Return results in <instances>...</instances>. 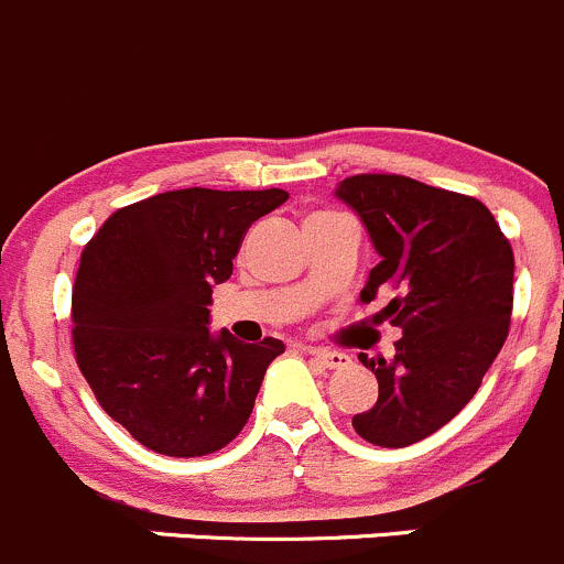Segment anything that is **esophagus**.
Wrapping results in <instances>:
<instances>
[{
	"label": "esophagus",
	"mask_w": 564,
	"mask_h": 564,
	"mask_svg": "<svg viewBox=\"0 0 564 564\" xmlns=\"http://www.w3.org/2000/svg\"><path fill=\"white\" fill-rule=\"evenodd\" d=\"M308 352L314 355V358L319 360L322 366H327V369H341V366H347V364H349V355L336 352V349H319V347H311Z\"/></svg>",
	"instance_id": "esophagus-1"
}]
</instances>
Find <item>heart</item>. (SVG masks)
<instances>
[{
    "label": "heart",
    "mask_w": 564,
    "mask_h": 564,
    "mask_svg": "<svg viewBox=\"0 0 564 564\" xmlns=\"http://www.w3.org/2000/svg\"><path fill=\"white\" fill-rule=\"evenodd\" d=\"M319 215H322V212H319Z\"/></svg>",
    "instance_id": "heart-1"
}]
</instances>
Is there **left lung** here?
I'll list each match as a JSON object with an SVG mask.
<instances>
[{"mask_svg": "<svg viewBox=\"0 0 564 564\" xmlns=\"http://www.w3.org/2000/svg\"><path fill=\"white\" fill-rule=\"evenodd\" d=\"M336 198L360 217L380 256L360 303L382 286L399 289L386 314L402 327L393 358L358 355L380 393L352 415V427L369 444L402 449L444 427L477 393L510 330L516 259L488 206L468 195L360 173L338 184Z\"/></svg>", "mask_w": 564, "mask_h": 564, "instance_id": "1", "label": "left lung"}]
</instances>
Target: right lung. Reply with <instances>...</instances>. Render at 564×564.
<instances>
[{"mask_svg":"<svg viewBox=\"0 0 564 564\" xmlns=\"http://www.w3.org/2000/svg\"><path fill=\"white\" fill-rule=\"evenodd\" d=\"M286 189H173L115 212L85 245L74 283V349L98 404L131 438L200 457L248 424L283 341L209 333L212 289L245 234Z\"/></svg>","mask_w":564,"mask_h":564,"instance_id":"1","label":"right lung"}]
</instances>
